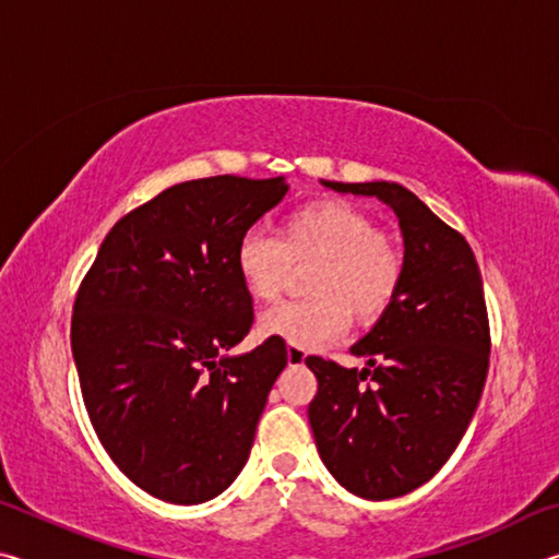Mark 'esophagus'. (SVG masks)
Here are the masks:
<instances>
[{"label": "esophagus", "instance_id": "1", "mask_svg": "<svg viewBox=\"0 0 559 559\" xmlns=\"http://www.w3.org/2000/svg\"><path fill=\"white\" fill-rule=\"evenodd\" d=\"M306 357H308L306 349H300L296 345H288V365H302V362H306Z\"/></svg>", "mask_w": 559, "mask_h": 559}]
</instances>
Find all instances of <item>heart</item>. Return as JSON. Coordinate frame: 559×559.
I'll return each instance as SVG.
<instances>
[{
	"label": "heart",
	"mask_w": 559,
	"mask_h": 559,
	"mask_svg": "<svg viewBox=\"0 0 559 559\" xmlns=\"http://www.w3.org/2000/svg\"><path fill=\"white\" fill-rule=\"evenodd\" d=\"M246 293L273 302L286 288L293 266H308L306 288L313 298L281 302L259 318L263 337L316 349L349 325H367L384 316L402 286L404 257L377 231L370 214L343 200L302 204L286 214L276 236L243 234L234 253Z\"/></svg>",
	"instance_id": "obj_1"
}]
</instances>
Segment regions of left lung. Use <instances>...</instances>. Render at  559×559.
I'll return each instance as SVG.
<instances>
[{
	"instance_id": "obj_1",
	"label": "left lung",
	"mask_w": 559,
	"mask_h": 559,
	"mask_svg": "<svg viewBox=\"0 0 559 559\" xmlns=\"http://www.w3.org/2000/svg\"><path fill=\"white\" fill-rule=\"evenodd\" d=\"M377 197L400 219L404 276L392 306L349 347L347 370L310 355L320 459L349 493L390 500L439 473L476 414L490 355L484 281L468 241L396 182H323Z\"/></svg>"
}]
</instances>
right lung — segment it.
<instances>
[{
    "label": "right lung",
    "mask_w": 559,
    "mask_h": 559,
    "mask_svg": "<svg viewBox=\"0 0 559 559\" xmlns=\"http://www.w3.org/2000/svg\"><path fill=\"white\" fill-rule=\"evenodd\" d=\"M286 192V177L169 187L112 226L75 296L71 349L93 429L167 503L234 484L288 365L278 337L231 355L253 323L236 243Z\"/></svg>",
    "instance_id": "add662e5"
}]
</instances>
